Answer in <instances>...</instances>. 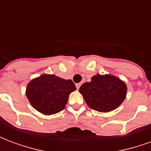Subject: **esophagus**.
<instances>
[{"mask_svg": "<svg viewBox=\"0 0 151 151\" xmlns=\"http://www.w3.org/2000/svg\"><path fill=\"white\" fill-rule=\"evenodd\" d=\"M80 86H81V83H77V84H76V87H77V89H79Z\"/></svg>", "mask_w": 151, "mask_h": 151, "instance_id": "34e87169", "label": "esophagus"}]
</instances>
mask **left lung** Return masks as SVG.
Listing matches in <instances>:
<instances>
[{
    "label": "left lung",
    "instance_id": "8db88e82",
    "mask_svg": "<svg viewBox=\"0 0 151 151\" xmlns=\"http://www.w3.org/2000/svg\"><path fill=\"white\" fill-rule=\"evenodd\" d=\"M79 92L90 108L108 112L122 104L126 96L127 86L115 76L97 74L92 77L90 82L83 83Z\"/></svg>",
    "mask_w": 151,
    "mask_h": 151
}]
</instances>
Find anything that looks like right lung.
I'll list each match as a JSON object with an SVG mask.
<instances>
[{
	"mask_svg": "<svg viewBox=\"0 0 151 151\" xmlns=\"http://www.w3.org/2000/svg\"><path fill=\"white\" fill-rule=\"evenodd\" d=\"M75 90L72 80L43 74L29 82L26 95L37 111L44 115H52L65 108L69 94Z\"/></svg>",
	"mask_w": 151,
	"mask_h": 151,
	"instance_id": "right-lung-1",
	"label": "right lung"
}]
</instances>
